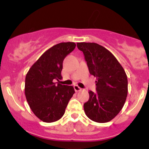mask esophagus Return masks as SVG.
Segmentation results:
<instances>
[{
	"label": "esophagus",
	"instance_id": "34e87169",
	"mask_svg": "<svg viewBox=\"0 0 149 149\" xmlns=\"http://www.w3.org/2000/svg\"><path fill=\"white\" fill-rule=\"evenodd\" d=\"M74 90H75V91H76V92L82 91V88H80V87L78 86V85H74Z\"/></svg>",
	"mask_w": 149,
	"mask_h": 149
}]
</instances>
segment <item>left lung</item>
<instances>
[{
	"instance_id": "8db88e82",
	"label": "left lung",
	"mask_w": 149,
	"mask_h": 149,
	"mask_svg": "<svg viewBox=\"0 0 149 149\" xmlns=\"http://www.w3.org/2000/svg\"><path fill=\"white\" fill-rule=\"evenodd\" d=\"M77 47L85 55L89 71L97 78V92H89L84 104L85 114L100 123L113 119L123 107L127 96L125 71L113 54L95 42H78Z\"/></svg>"
}]
</instances>
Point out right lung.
I'll list each match as a JSON object with an SVG mask.
<instances>
[{
    "instance_id": "right-lung-1",
    "label": "right lung",
    "mask_w": 149,
    "mask_h": 149,
    "mask_svg": "<svg viewBox=\"0 0 149 149\" xmlns=\"http://www.w3.org/2000/svg\"><path fill=\"white\" fill-rule=\"evenodd\" d=\"M73 42H60L46 50L32 65L25 78L26 101L36 117L45 123L58 120L64 116L75 93L73 86L54 83L61 79L64 58L76 47Z\"/></svg>"
}]
</instances>
